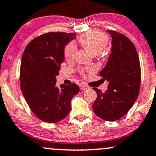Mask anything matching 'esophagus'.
Returning <instances> with one entry per match:
<instances>
[{
	"label": "esophagus",
	"mask_w": 156,
	"mask_h": 156,
	"mask_svg": "<svg viewBox=\"0 0 156 156\" xmlns=\"http://www.w3.org/2000/svg\"><path fill=\"white\" fill-rule=\"evenodd\" d=\"M80 89H81V90H87L88 89H90V87H88L86 84H82L80 87Z\"/></svg>",
	"instance_id": "esophagus-1"
}]
</instances>
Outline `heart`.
Returning <instances> with one entry per match:
<instances>
[{
    "instance_id": "1",
    "label": "heart",
    "mask_w": 156,
    "mask_h": 156,
    "mask_svg": "<svg viewBox=\"0 0 156 156\" xmlns=\"http://www.w3.org/2000/svg\"><path fill=\"white\" fill-rule=\"evenodd\" d=\"M108 36L101 31L93 30L83 34L79 37V42L83 47L89 51L93 55L101 52L108 43ZM76 46L74 43H69L64 49V57L67 61H71L74 58L76 52ZM91 69H87L90 71ZM81 74L84 73L82 70Z\"/></svg>"
}]
</instances>
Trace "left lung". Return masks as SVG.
Returning a JSON list of instances; mask_svg holds the SVG:
<instances>
[{
	"instance_id": "obj_1",
	"label": "left lung",
	"mask_w": 156,
	"mask_h": 156,
	"mask_svg": "<svg viewBox=\"0 0 156 156\" xmlns=\"http://www.w3.org/2000/svg\"><path fill=\"white\" fill-rule=\"evenodd\" d=\"M112 36V49L100 76L109 81L105 92H97L92 105L95 115L108 121H117L127 113L138 96L141 66L134 44L125 35L107 30Z\"/></svg>"
}]
</instances>
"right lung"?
Wrapping results in <instances>:
<instances>
[{
	"label": "right lung",
	"mask_w": 156,
	"mask_h": 156,
	"mask_svg": "<svg viewBox=\"0 0 156 156\" xmlns=\"http://www.w3.org/2000/svg\"><path fill=\"white\" fill-rule=\"evenodd\" d=\"M76 34L47 32L27 44L21 59L20 89L29 107L43 121L56 123L66 118L71 100L79 92L75 83L56 86L64 61V47Z\"/></svg>",
	"instance_id": "add662e5"
}]
</instances>
